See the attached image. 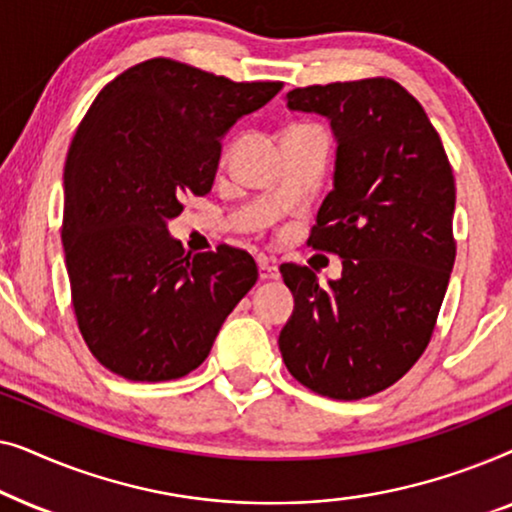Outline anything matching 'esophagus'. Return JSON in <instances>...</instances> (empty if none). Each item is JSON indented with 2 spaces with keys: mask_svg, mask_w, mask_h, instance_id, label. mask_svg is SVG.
I'll return each mask as SVG.
<instances>
[{
  "mask_svg": "<svg viewBox=\"0 0 512 512\" xmlns=\"http://www.w3.org/2000/svg\"><path fill=\"white\" fill-rule=\"evenodd\" d=\"M258 277L261 279H279V268L265 256H258Z\"/></svg>",
  "mask_w": 512,
  "mask_h": 512,
  "instance_id": "34e87169",
  "label": "esophagus"
}]
</instances>
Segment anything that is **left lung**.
<instances>
[{
	"label": "left lung",
	"mask_w": 512,
	"mask_h": 512,
	"mask_svg": "<svg viewBox=\"0 0 512 512\" xmlns=\"http://www.w3.org/2000/svg\"><path fill=\"white\" fill-rule=\"evenodd\" d=\"M286 107L328 118L338 144L307 244L338 254L342 277L319 286L305 265H279L296 303L279 352L307 389L359 401L401 380L431 340L457 254L452 167L422 104L391 79L296 88Z\"/></svg>",
	"instance_id": "1"
}]
</instances>
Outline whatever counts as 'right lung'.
<instances>
[{"label":"right lung","mask_w":512,"mask_h":512,"mask_svg":"<svg viewBox=\"0 0 512 512\" xmlns=\"http://www.w3.org/2000/svg\"><path fill=\"white\" fill-rule=\"evenodd\" d=\"M279 90L153 58L95 97L67 153L62 247L79 331L111 373L188 375L256 284L247 251L191 256L167 221L212 191L221 139Z\"/></svg>","instance_id":"add662e5"}]
</instances>
